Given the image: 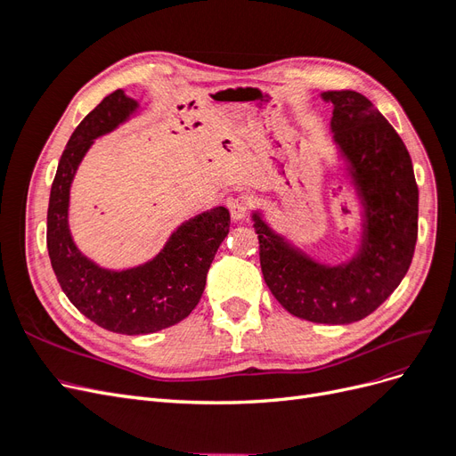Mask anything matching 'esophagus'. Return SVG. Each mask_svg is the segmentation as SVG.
<instances>
[{"label":"esophagus","mask_w":456,"mask_h":456,"mask_svg":"<svg viewBox=\"0 0 456 456\" xmlns=\"http://www.w3.org/2000/svg\"><path fill=\"white\" fill-rule=\"evenodd\" d=\"M251 207H253V201H251L249 198H245V196L236 198V200H233V201L230 203V213H232V218L236 220V223H238V220H243L247 215H249Z\"/></svg>","instance_id":"1"}]
</instances>
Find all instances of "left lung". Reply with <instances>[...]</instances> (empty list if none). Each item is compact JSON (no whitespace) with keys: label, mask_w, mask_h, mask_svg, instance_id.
<instances>
[{"label":"left lung","mask_w":456,"mask_h":456,"mask_svg":"<svg viewBox=\"0 0 456 456\" xmlns=\"http://www.w3.org/2000/svg\"><path fill=\"white\" fill-rule=\"evenodd\" d=\"M338 159L362 203L357 251L325 265L275 232L253 211L260 268L272 295L300 320L329 325L360 322L402 283L415 253L419 188L409 151L395 129L362 93L327 91Z\"/></svg>","instance_id":"obj_1"}]
</instances>
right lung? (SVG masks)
I'll return each mask as SVG.
<instances>
[{"label":"right lung","instance_id":"add662e5","mask_svg":"<svg viewBox=\"0 0 456 456\" xmlns=\"http://www.w3.org/2000/svg\"><path fill=\"white\" fill-rule=\"evenodd\" d=\"M136 110L139 102L118 89L84 118L61 156L47 209V249L64 295L93 323L119 335L156 333L190 315L230 232V213L218 205L184 220L163 249L139 266L108 270L77 249L68 224L76 171L94 139L118 129Z\"/></svg>","mask_w":456,"mask_h":456}]
</instances>
